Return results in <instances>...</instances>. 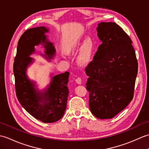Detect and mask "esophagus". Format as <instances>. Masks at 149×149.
<instances>
[{"label": "esophagus", "instance_id": "obj_1", "mask_svg": "<svg viewBox=\"0 0 149 149\" xmlns=\"http://www.w3.org/2000/svg\"><path fill=\"white\" fill-rule=\"evenodd\" d=\"M75 82L79 84H81L82 83V81H81V77H77L76 79H75Z\"/></svg>", "mask_w": 149, "mask_h": 149}]
</instances>
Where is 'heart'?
Segmentation results:
<instances>
[{
	"mask_svg": "<svg viewBox=\"0 0 149 149\" xmlns=\"http://www.w3.org/2000/svg\"><path fill=\"white\" fill-rule=\"evenodd\" d=\"M76 45H79V42H77ZM93 50V42L90 38H88L84 41L82 45L79 55L78 57L77 61L79 65L84 66L87 65L90 61V58L92 55Z\"/></svg>",
	"mask_w": 149,
	"mask_h": 149,
	"instance_id": "obj_1",
	"label": "heart"
}]
</instances>
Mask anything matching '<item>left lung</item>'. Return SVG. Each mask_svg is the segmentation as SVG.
<instances>
[{"instance_id":"left-lung-1","label":"left lung","mask_w":149,"mask_h":149,"mask_svg":"<svg viewBox=\"0 0 149 149\" xmlns=\"http://www.w3.org/2000/svg\"><path fill=\"white\" fill-rule=\"evenodd\" d=\"M102 44L85 69L89 106L100 119L113 118L132 100L138 61L132 41L115 22H100L97 28Z\"/></svg>"}]
</instances>
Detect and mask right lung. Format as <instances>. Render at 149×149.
Listing matches in <instances>:
<instances>
[{
	"instance_id": "add662e5",
	"label": "right lung",
	"mask_w": 149,
	"mask_h": 149,
	"mask_svg": "<svg viewBox=\"0 0 149 149\" xmlns=\"http://www.w3.org/2000/svg\"><path fill=\"white\" fill-rule=\"evenodd\" d=\"M45 27L27 29L18 42L17 54L13 64L15 90L22 107L34 118L44 123H52L61 119L65 113L69 90L67 86L70 73L52 77L49 85L43 91H38L34 81L29 79L26 70L33 58L34 47L42 44L45 49L46 58L52 59L55 54L53 44L47 40Z\"/></svg>"
}]
</instances>
